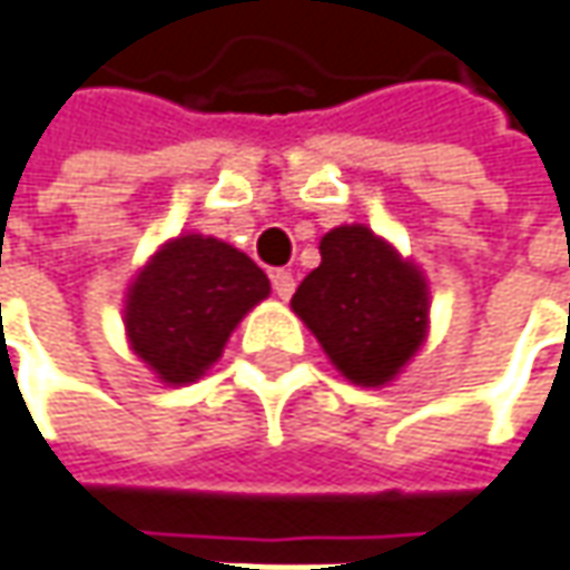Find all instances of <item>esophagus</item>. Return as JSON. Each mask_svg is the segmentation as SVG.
<instances>
[{
  "label": "esophagus",
  "instance_id": "1",
  "mask_svg": "<svg viewBox=\"0 0 570 570\" xmlns=\"http://www.w3.org/2000/svg\"><path fill=\"white\" fill-rule=\"evenodd\" d=\"M271 284H274V293H277L281 299H289L293 289H296V281H293L289 271H274V274H271Z\"/></svg>",
  "mask_w": 570,
  "mask_h": 570
}]
</instances>
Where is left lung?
<instances>
[{
  "label": "left lung",
  "mask_w": 570,
  "mask_h": 570,
  "mask_svg": "<svg viewBox=\"0 0 570 570\" xmlns=\"http://www.w3.org/2000/svg\"><path fill=\"white\" fill-rule=\"evenodd\" d=\"M318 252L289 306L351 383H392L428 337L424 274L357 223L322 236Z\"/></svg>",
  "instance_id": "left-lung-1"
}]
</instances>
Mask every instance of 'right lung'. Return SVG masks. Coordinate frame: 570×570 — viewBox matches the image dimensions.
I'll use <instances>...</instances> for the list:
<instances>
[{
	"mask_svg": "<svg viewBox=\"0 0 570 570\" xmlns=\"http://www.w3.org/2000/svg\"><path fill=\"white\" fill-rule=\"evenodd\" d=\"M267 293V274L245 252L197 233L171 238L127 289L130 347L161 383H194Z\"/></svg>",
	"mask_w": 570,
	"mask_h": 570,
	"instance_id": "1",
	"label": "right lung"
}]
</instances>
